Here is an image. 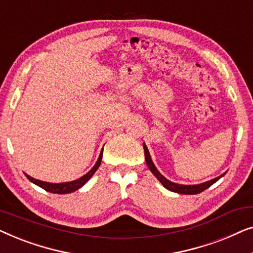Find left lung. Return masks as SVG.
Instances as JSON below:
<instances>
[{"mask_svg": "<svg viewBox=\"0 0 253 253\" xmlns=\"http://www.w3.org/2000/svg\"><path fill=\"white\" fill-rule=\"evenodd\" d=\"M144 146V152H145V160H146V164L148 166V168H150V170L153 172L155 177H157L159 181L161 182V184L165 186L166 189H168L169 191H172V192H177V193H182V195H197V193H200L203 192L204 190L209 189L211 185L214 184L216 181H219V179L222 177V175H220L219 177L216 178H213L211 179L209 182H205V183H202V184H196V185H183V184H177V183H174V182H170L169 179H167L165 177V176H162L160 172L157 168H155V166L153 164V161H152L151 159V155H150V152H148L146 145H143Z\"/></svg>", "mask_w": 253, "mask_h": 253, "instance_id": "left-lung-1", "label": "left lung"}]
</instances>
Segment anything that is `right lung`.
Here are the masks:
<instances>
[{
	"label": "right lung",
	"mask_w": 253,
	"mask_h": 253,
	"mask_svg": "<svg viewBox=\"0 0 253 253\" xmlns=\"http://www.w3.org/2000/svg\"><path fill=\"white\" fill-rule=\"evenodd\" d=\"M102 152L100 153L99 155V159L98 161H96V164L93 166V168L89 170L87 174H85L84 176H82L81 178L78 179H75V181H71V182H64V183H48V182H43V181H39V179H36L33 177H31L27 174L26 177L30 179L31 182L34 183V184H37L38 186H40V188H42L43 190H46L48 192H51V193H58V195H63V193H71L76 191V190L81 189L83 185L85 184L86 182L88 181L89 178L92 177L93 174L96 171V169L99 168L100 164H101V160H102Z\"/></svg>",
	"instance_id": "1"
}]
</instances>
